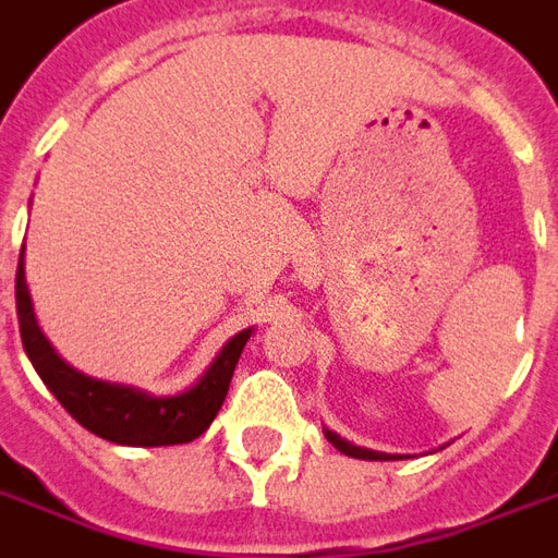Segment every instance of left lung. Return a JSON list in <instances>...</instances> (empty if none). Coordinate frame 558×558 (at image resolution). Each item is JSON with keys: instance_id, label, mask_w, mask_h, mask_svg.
I'll return each mask as SVG.
<instances>
[{"instance_id": "8db88e82", "label": "left lung", "mask_w": 558, "mask_h": 558, "mask_svg": "<svg viewBox=\"0 0 558 558\" xmlns=\"http://www.w3.org/2000/svg\"><path fill=\"white\" fill-rule=\"evenodd\" d=\"M323 434H326V439L335 448H338L340 454L347 457H355V460H399L401 454H384V451H373V448H361V445L355 442H347V439H340L335 430H328V427H323Z\"/></svg>"}]
</instances>
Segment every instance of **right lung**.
Here are the masks:
<instances>
[{
	"mask_svg": "<svg viewBox=\"0 0 558 558\" xmlns=\"http://www.w3.org/2000/svg\"><path fill=\"white\" fill-rule=\"evenodd\" d=\"M16 317H20L25 355L51 396L69 410V416L107 442L136 445V448L183 445L197 439L211 425V418L218 416L235 364L253 335V328L232 335L218 355L211 357V364L203 369L201 378L174 396H150L131 384L101 381L93 375L77 373L75 366H69L54 352L49 338L37 326L32 291L25 282V244L16 265Z\"/></svg>",
	"mask_w": 558,
	"mask_h": 558,
	"instance_id": "add662e5",
	"label": "right lung"
}]
</instances>
